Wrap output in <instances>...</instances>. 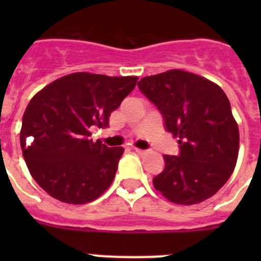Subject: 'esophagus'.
<instances>
[{"label": "esophagus", "instance_id": "34e87169", "mask_svg": "<svg viewBox=\"0 0 261 261\" xmlns=\"http://www.w3.org/2000/svg\"><path fill=\"white\" fill-rule=\"evenodd\" d=\"M135 151H136V153H138V154L146 153V150H144V149H137V147H135Z\"/></svg>", "mask_w": 261, "mask_h": 261}]
</instances>
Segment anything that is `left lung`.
Instances as JSON below:
<instances>
[{
    "instance_id": "obj_1",
    "label": "left lung",
    "mask_w": 261,
    "mask_h": 261,
    "mask_svg": "<svg viewBox=\"0 0 261 261\" xmlns=\"http://www.w3.org/2000/svg\"><path fill=\"white\" fill-rule=\"evenodd\" d=\"M137 86L158 108L166 130L179 138L180 153L163 155L155 190L180 205L212 197L231 176L239 150L238 124L223 90L177 69L142 78Z\"/></svg>"
}]
</instances>
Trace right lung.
Wrapping results in <instances>:
<instances>
[{
    "mask_svg": "<svg viewBox=\"0 0 261 261\" xmlns=\"http://www.w3.org/2000/svg\"><path fill=\"white\" fill-rule=\"evenodd\" d=\"M137 77L73 73L45 86L30 100L22 120L23 158L36 183L55 199L86 204L114 181L124 153L91 136L137 84Z\"/></svg>",
    "mask_w": 261,
    "mask_h": 261,
    "instance_id": "right-lung-1",
    "label": "right lung"
}]
</instances>
